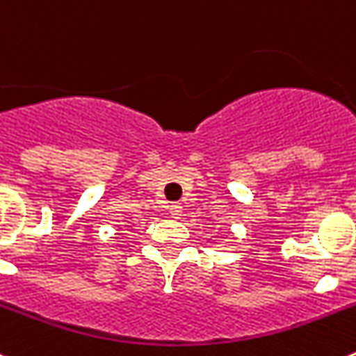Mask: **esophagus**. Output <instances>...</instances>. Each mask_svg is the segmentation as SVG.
I'll return each mask as SVG.
<instances>
[{
	"mask_svg": "<svg viewBox=\"0 0 356 356\" xmlns=\"http://www.w3.org/2000/svg\"><path fill=\"white\" fill-rule=\"evenodd\" d=\"M170 214H172V218H181V214H182V206H181V204H177V202H175V204H172V206H170Z\"/></svg>",
	"mask_w": 356,
	"mask_h": 356,
	"instance_id": "obj_1",
	"label": "esophagus"
}]
</instances>
